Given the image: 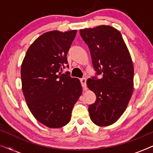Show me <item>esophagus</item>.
<instances>
[{
    "instance_id": "34e87169",
    "label": "esophagus",
    "mask_w": 153,
    "mask_h": 153,
    "mask_svg": "<svg viewBox=\"0 0 153 153\" xmlns=\"http://www.w3.org/2000/svg\"><path fill=\"white\" fill-rule=\"evenodd\" d=\"M80 81H81V85H82V87L83 88H86V79H85V78L81 79Z\"/></svg>"
}]
</instances>
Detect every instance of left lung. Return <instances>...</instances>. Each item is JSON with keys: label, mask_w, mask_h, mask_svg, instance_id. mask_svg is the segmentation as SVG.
<instances>
[{"label": "left lung", "mask_w": 153, "mask_h": 153, "mask_svg": "<svg viewBox=\"0 0 153 153\" xmlns=\"http://www.w3.org/2000/svg\"><path fill=\"white\" fill-rule=\"evenodd\" d=\"M80 35L88 46L92 62L100 79L87 80L96 101L88 106L91 120L96 125L114 124L126 109L134 91V66L121 33L111 26L81 29Z\"/></svg>", "instance_id": "obj_1"}]
</instances>
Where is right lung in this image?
<instances>
[{
  "label": "right lung",
  "instance_id": "1",
  "mask_svg": "<svg viewBox=\"0 0 153 153\" xmlns=\"http://www.w3.org/2000/svg\"><path fill=\"white\" fill-rule=\"evenodd\" d=\"M76 34V30L44 33L29 47L21 67L27 106L39 123L50 128L70 122L72 108L82 94L79 79L58 74L68 63L67 54Z\"/></svg>",
  "mask_w": 153,
  "mask_h": 153
}]
</instances>
